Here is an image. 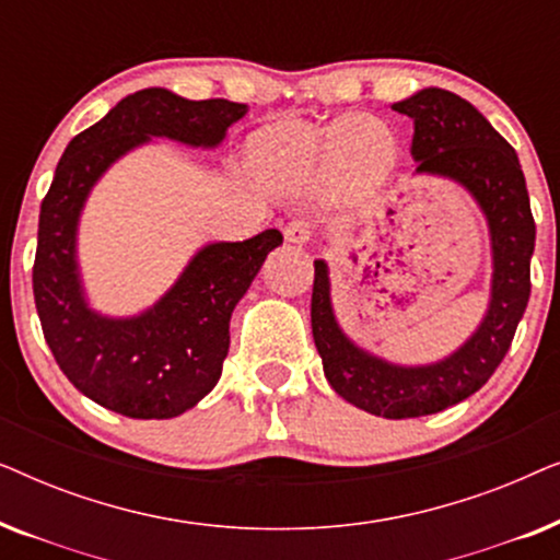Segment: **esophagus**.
Masks as SVG:
<instances>
[{"label":"esophagus","instance_id":"1","mask_svg":"<svg viewBox=\"0 0 560 560\" xmlns=\"http://www.w3.org/2000/svg\"><path fill=\"white\" fill-rule=\"evenodd\" d=\"M311 236H313V229L308 221H303V219H293L285 226V240L290 244H308Z\"/></svg>","mask_w":560,"mask_h":560}]
</instances>
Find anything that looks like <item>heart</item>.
I'll list each match as a JSON object with an SVG mask.
<instances>
[{
	"instance_id": "heart-1",
	"label": "heart",
	"mask_w": 560,
	"mask_h": 560,
	"mask_svg": "<svg viewBox=\"0 0 560 560\" xmlns=\"http://www.w3.org/2000/svg\"><path fill=\"white\" fill-rule=\"evenodd\" d=\"M255 152L265 171L288 186H308L326 175L362 180L393 155V137L366 117H343L324 129L282 121L257 137Z\"/></svg>"
}]
</instances>
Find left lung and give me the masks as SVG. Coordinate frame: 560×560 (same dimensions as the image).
Returning <instances> with one entry per match:
<instances>
[{
    "instance_id": "8db88e82",
    "label": "left lung",
    "mask_w": 560,
    "mask_h": 560,
    "mask_svg": "<svg viewBox=\"0 0 560 560\" xmlns=\"http://www.w3.org/2000/svg\"><path fill=\"white\" fill-rule=\"evenodd\" d=\"M412 119L416 175H439L469 190L492 244V288L485 318L456 351L431 364H395L357 347L334 313L326 259H316L311 298L313 341L328 385L359 410L389 420L433 416L466 400L508 354L530 298L535 221L523 167L485 114L446 89H420L393 104Z\"/></svg>"
}]
</instances>
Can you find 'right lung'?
<instances>
[{
    "label": "right lung",
    "instance_id": "add662e5",
    "mask_svg": "<svg viewBox=\"0 0 560 560\" xmlns=\"http://www.w3.org/2000/svg\"><path fill=\"white\" fill-rule=\"evenodd\" d=\"M247 104L190 102L167 89L121 98L75 135L40 206L33 293L45 341L73 387L127 418L165 420L217 387L229 351V320L265 257L282 244L278 229L244 242L203 244L165 295L137 316H104L89 305L79 267V221L102 175L152 137L213 150Z\"/></svg>",
    "mask_w": 560,
    "mask_h": 560
}]
</instances>
